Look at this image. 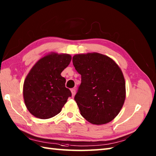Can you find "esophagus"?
Wrapping results in <instances>:
<instances>
[{"label": "esophagus", "mask_w": 156, "mask_h": 156, "mask_svg": "<svg viewBox=\"0 0 156 156\" xmlns=\"http://www.w3.org/2000/svg\"><path fill=\"white\" fill-rule=\"evenodd\" d=\"M71 91H72V97H74L75 94H76V89H71Z\"/></svg>", "instance_id": "34e87169"}]
</instances>
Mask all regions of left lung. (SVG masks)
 <instances>
[{"label":"left lung","instance_id":"8db88e82","mask_svg":"<svg viewBox=\"0 0 156 156\" xmlns=\"http://www.w3.org/2000/svg\"><path fill=\"white\" fill-rule=\"evenodd\" d=\"M72 61L81 75L74 97L80 114L94 125L109 122L119 113L125 100V80L120 68L98 53L75 55Z\"/></svg>","mask_w":156,"mask_h":156}]
</instances>
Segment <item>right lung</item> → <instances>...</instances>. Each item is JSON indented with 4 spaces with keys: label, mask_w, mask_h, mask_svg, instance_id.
I'll return each mask as SVG.
<instances>
[{
    "label": "right lung",
    "mask_w": 156,
    "mask_h": 156,
    "mask_svg": "<svg viewBox=\"0 0 156 156\" xmlns=\"http://www.w3.org/2000/svg\"><path fill=\"white\" fill-rule=\"evenodd\" d=\"M69 54L51 53L31 68L23 84V97L27 109L41 119H48L61 112L69 97V89L60 73L69 65Z\"/></svg>",
    "instance_id": "add662e5"
}]
</instances>
